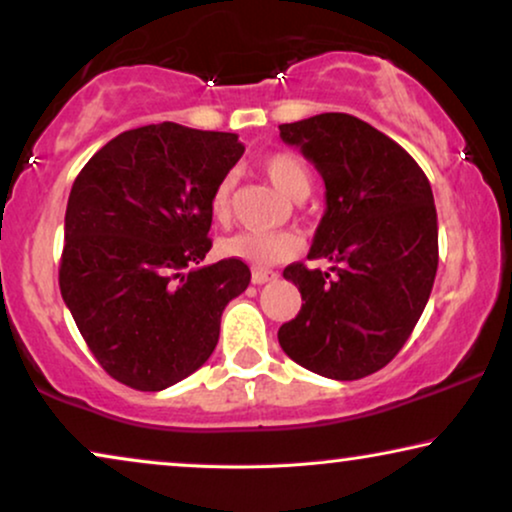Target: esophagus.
I'll return each mask as SVG.
<instances>
[{"mask_svg":"<svg viewBox=\"0 0 512 512\" xmlns=\"http://www.w3.org/2000/svg\"><path fill=\"white\" fill-rule=\"evenodd\" d=\"M270 280H277V275L272 270H263V268L251 270V282H254V284H265Z\"/></svg>","mask_w":512,"mask_h":512,"instance_id":"1","label":"esophagus"}]
</instances>
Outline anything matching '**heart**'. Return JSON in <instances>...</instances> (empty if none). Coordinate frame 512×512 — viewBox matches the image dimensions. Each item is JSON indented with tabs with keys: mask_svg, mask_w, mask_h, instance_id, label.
Here are the masks:
<instances>
[{
	"mask_svg": "<svg viewBox=\"0 0 512 512\" xmlns=\"http://www.w3.org/2000/svg\"><path fill=\"white\" fill-rule=\"evenodd\" d=\"M258 167L270 183L289 199H303L310 192L313 185V176L305 162L294 152H270L265 155ZM232 190H235V176H223L218 185L211 192V216L216 223H228L230 209H232ZM301 249V240L289 230L277 232H235V235L225 237L218 244V251L228 258H237V261L251 263V265H275L282 261L294 258Z\"/></svg>",
	"mask_w": 512,
	"mask_h": 512,
	"instance_id": "heart-1",
	"label": "heart"
}]
</instances>
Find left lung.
<instances>
[{"label":"left lung","mask_w":512,"mask_h":512,"mask_svg":"<svg viewBox=\"0 0 512 512\" xmlns=\"http://www.w3.org/2000/svg\"><path fill=\"white\" fill-rule=\"evenodd\" d=\"M280 136L324 178L327 211L308 258L331 268H284L305 303L277 338L301 367L357 381L400 353L433 291V190L402 145L345 112L280 124Z\"/></svg>","instance_id":"obj_1"}]
</instances>
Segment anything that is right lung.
I'll return each instance as SVG.
<instances>
[{
    "label": "right lung",
    "mask_w": 512,
    "mask_h": 512,
    "mask_svg": "<svg viewBox=\"0 0 512 512\" xmlns=\"http://www.w3.org/2000/svg\"><path fill=\"white\" fill-rule=\"evenodd\" d=\"M235 134L162 122L124 131L79 171L58 284L98 364L155 393L214 353L221 315L249 287L237 258L202 265L211 192L242 157Z\"/></svg>",
    "instance_id": "1"
}]
</instances>
